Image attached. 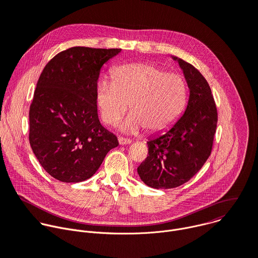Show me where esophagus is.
Masks as SVG:
<instances>
[{
	"instance_id": "esophagus-1",
	"label": "esophagus",
	"mask_w": 258,
	"mask_h": 258,
	"mask_svg": "<svg viewBox=\"0 0 258 258\" xmlns=\"http://www.w3.org/2000/svg\"><path fill=\"white\" fill-rule=\"evenodd\" d=\"M118 143H119V145H128L132 143V140L120 137V138H118Z\"/></svg>"
}]
</instances>
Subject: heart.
<instances>
[{
  "label": "heart",
  "instance_id": "obj_1",
  "mask_svg": "<svg viewBox=\"0 0 258 258\" xmlns=\"http://www.w3.org/2000/svg\"><path fill=\"white\" fill-rule=\"evenodd\" d=\"M111 82L100 81L96 102L102 121L110 126L131 114L122 130L158 134L169 128L181 115L188 100L187 84L178 73H167L152 63H133L116 67Z\"/></svg>",
  "mask_w": 258,
  "mask_h": 258
}]
</instances>
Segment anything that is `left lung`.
Masks as SVG:
<instances>
[{
    "instance_id": "1",
    "label": "left lung",
    "mask_w": 258,
    "mask_h": 258,
    "mask_svg": "<svg viewBox=\"0 0 258 258\" xmlns=\"http://www.w3.org/2000/svg\"><path fill=\"white\" fill-rule=\"evenodd\" d=\"M177 61L190 89L187 109L168 132L147 142L148 156L138 167L141 179L154 189L190 180L210 156L216 131L217 109L207 81L189 62Z\"/></svg>"
}]
</instances>
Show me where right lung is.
Masks as SVG:
<instances>
[{
    "label": "right lung",
    "mask_w": 258,
    "mask_h": 258,
    "mask_svg": "<svg viewBox=\"0 0 258 258\" xmlns=\"http://www.w3.org/2000/svg\"><path fill=\"white\" fill-rule=\"evenodd\" d=\"M120 49L72 47L44 67L29 107V144L44 169L63 182L90 178L118 146L100 123V69Z\"/></svg>",
    "instance_id": "right-lung-1"
}]
</instances>
